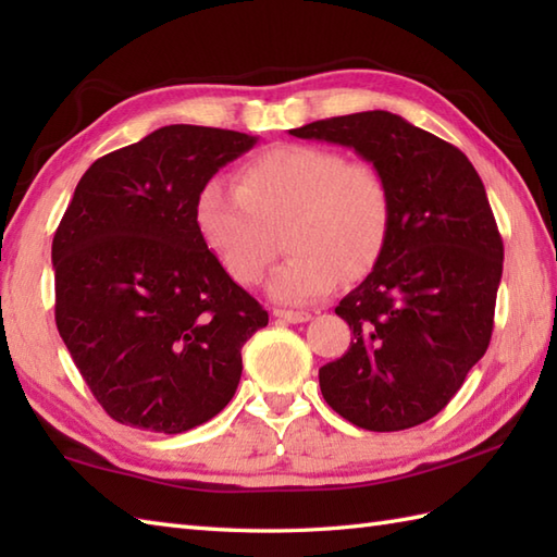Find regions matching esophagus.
Here are the masks:
<instances>
[{
    "mask_svg": "<svg viewBox=\"0 0 557 557\" xmlns=\"http://www.w3.org/2000/svg\"><path fill=\"white\" fill-rule=\"evenodd\" d=\"M272 315H275V318H282V321H287V323H306V321H311V313H309V311L275 309V311H272Z\"/></svg>",
    "mask_w": 557,
    "mask_h": 557,
    "instance_id": "1",
    "label": "esophagus"
}]
</instances>
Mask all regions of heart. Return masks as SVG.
Here are the masks:
<instances>
[{
    "label": "heart",
    "instance_id": "obj_1",
    "mask_svg": "<svg viewBox=\"0 0 557 557\" xmlns=\"http://www.w3.org/2000/svg\"><path fill=\"white\" fill-rule=\"evenodd\" d=\"M196 227L236 285L253 287L275 256L292 253L268 282L280 304L321 299L381 260L393 230V194L369 162L325 146L287 144L260 152L236 186L210 180L196 196Z\"/></svg>",
    "mask_w": 557,
    "mask_h": 557
}]
</instances>
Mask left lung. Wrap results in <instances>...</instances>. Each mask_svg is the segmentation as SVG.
Instances as JSON below:
<instances>
[{"label": "left lung", "instance_id": "obj_1", "mask_svg": "<svg viewBox=\"0 0 557 557\" xmlns=\"http://www.w3.org/2000/svg\"><path fill=\"white\" fill-rule=\"evenodd\" d=\"M289 134L354 148L393 194L385 251L335 309L354 342L318 371L321 393L366 431L429 421L455 397L493 333L503 239L481 176L459 148L385 110Z\"/></svg>", "mask_w": 557, "mask_h": 557}]
</instances>
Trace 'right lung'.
Returning a JSON list of instances; mask_svg holds the SVG:
<instances>
[{"label": "right lung", "instance_id": "add662e5", "mask_svg": "<svg viewBox=\"0 0 557 557\" xmlns=\"http://www.w3.org/2000/svg\"><path fill=\"white\" fill-rule=\"evenodd\" d=\"M256 140L172 124L81 176L52 242L54 321L114 421L184 433L234 397L268 311L206 246L196 196Z\"/></svg>", "mask_w": 557, "mask_h": 557}]
</instances>
